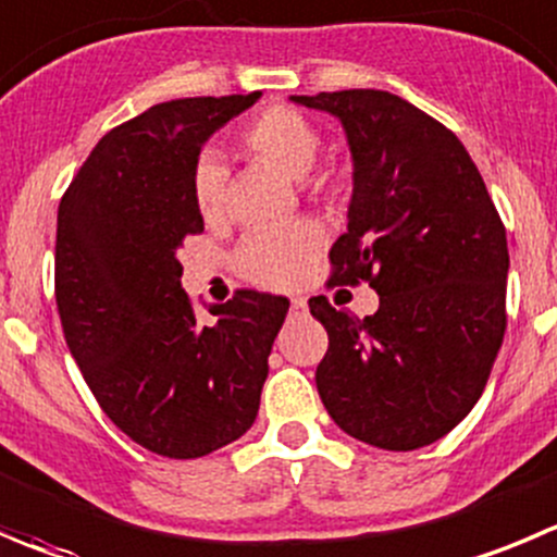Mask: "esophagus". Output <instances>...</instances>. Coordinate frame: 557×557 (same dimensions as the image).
I'll return each mask as SVG.
<instances>
[{
	"instance_id": "34e87169",
	"label": "esophagus",
	"mask_w": 557,
	"mask_h": 557,
	"mask_svg": "<svg viewBox=\"0 0 557 557\" xmlns=\"http://www.w3.org/2000/svg\"><path fill=\"white\" fill-rule=\"evenodd\" d=\"M289 311H293V314H304L306 300L304 298H293V300H289Z\"/></svg>"
}]
</instances>
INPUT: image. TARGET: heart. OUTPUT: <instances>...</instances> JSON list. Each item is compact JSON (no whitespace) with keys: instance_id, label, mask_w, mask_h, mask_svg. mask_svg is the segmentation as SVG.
<instances>
[{"instance_id":"1","label":"heart","mask_w":557,"mask_h":557,"mask_svg":"<svg viewBox=\"0 0 557 557\" xmlns=\"http://www.w3.org/2000/svg\"><path fill=\"white\" fill-rule=\"evenodd\" d=\"M240 147L248 156L268 161L289 177H304L317 161L322 136L304 111L293 106H268L243 125ZM224 163L213 152L196 158L190 172V194L202 219L215 221L224 215L226 205ZM325 235L311 221L282 226V230L248 232L232 253L237 275L262 289H293L320 257Z\"/></svg>"}]
</instances>
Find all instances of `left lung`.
I'll list each match as a JSON object with an SVG mask.
<instances>
[{
  "instance_id": "8db88e82",
  "label": "left lung",
  "mask_w": 557,
  "mask_h": 557,
  "mask_svg": "<svg viewBox=\"0 0 557 557\" xmlns=\"http://www.w3.org/2000/svg\"><path fill=\"white\" fill-rule=\"evenodd\" d=\"M331 111L352 152L347 232L331 282L377 289L355 317L309 309L327 331L317 391L333 421L369 446L412 451L451 432L484 394L506 333V226L462 141L383 89L293 95Z\"/></svg>"
}]
</instances>
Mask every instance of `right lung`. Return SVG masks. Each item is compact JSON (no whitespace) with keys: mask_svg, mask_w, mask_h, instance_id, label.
<instances>
[{"mask_svg":"<svg viewBox=\"0 0 557 557\" xmlns=\"http://www.w3.org/2000/svg\"><path fill=\"white\" fill-rule=\"evenodd\" d=\"M259 92L158 103L111 128L57 213L62 331L100 410L147 451L196 459L251 429L289 300L240 289L199 322L180 287L205 232L190 172L210 134Z\"/></svg>","mask_w":557,"mask_h":557,"instance_id":"1","label":"right lung"}]
</instances>
